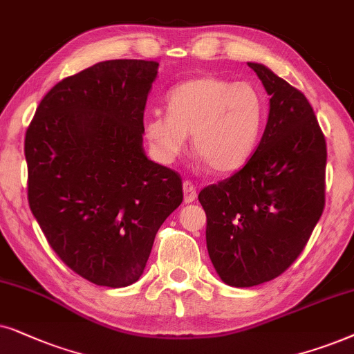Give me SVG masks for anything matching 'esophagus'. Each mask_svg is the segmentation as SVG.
Wrapping results in <instances>:
<instances>
[{"instance_id": "34e87169", "label": "esophagus", "mask_w": 354, "mask_h": 354, "mask_svg": "<svg viewBox=\"0 0 354 354\" xmlns=\"http://www.w3.org/2000/svg\"><path fill=\"white\" fill-rule=\"evenodd\" d=\"M183 192H185V202H186V204H191V202L196 201V197H197L196 186L192 185L191 181L183 183Z\"/></svg>"}]
</instances>
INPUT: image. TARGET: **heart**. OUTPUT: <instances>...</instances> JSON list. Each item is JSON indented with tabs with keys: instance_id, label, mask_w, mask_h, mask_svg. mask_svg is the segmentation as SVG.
Instances as JSON below:
<instances>
[{
	"instance_id": "heart-1",
	"label": "heart",
	"mask_w": 354,
	"mask_h": 354,
	"mask_svg": "<svg viewBox=\"0 0 354 354\" xmlns=\"http://www.w3.org/2000/svg\"><path fill=\"white\" fill-rule=\"evenodd\" d=\"M167 115L145 118L142 131L150 153L158 163L171 165L186 149L215 173L244 167L261 140L267 103L251 82H232L204 74L173 86L165 95Z\"/></svg>"
}]
</instances>
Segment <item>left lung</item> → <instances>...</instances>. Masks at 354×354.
Returning a JSON list of instances; mask_svg holds the SVG:
<instances>
[{"label":"left lung","mask_w":354,"mask_h":354,"mask_svg":"<svg viewBox=\"0 0 354 354\" xmlns=\"http://www.w3.org/2000/svg\"><path fill=\"white\" fill-rule=\"evenodd\" d=\"M248 66L270 95L266 131L238 173L199 192L210 261L236 288L281 275L303 252L325 205L327 145L313 106L263 64Z\"/></svg>","instance_id":"1"}]
</instances>
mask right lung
I'll return each mask as SVG.
<instances>
[{"label": "right lung", "mask_w": 354, "mask_h": 354, "mask_svg": "<svg viewBox=\"0 0 354 354\" xmlns=\"http://www.w3.org/2000/svg\"><path fill=\"white\" fill-rule=\"evenodd\" d=\"M157 61L110 59L56 84L26 133L29 205L82 279L133 285L183 202L180 174L147 158L144 110Z\"/></svg>", "instance_id": "right-lung-1"}]
</instances>
